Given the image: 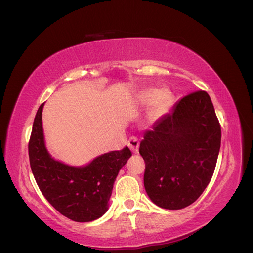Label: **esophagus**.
<instances>
[{
	"mask_svg": "<svg viewBox=\"0 0 253 253\" xmlns=\"http://www.w3.org/2000/svg\"><path fill=\"white\" fill-rule=\"evenodd\" d=\"M127 146L130 147L133 153L138 152V146H140V140L136 136H131L127 141Z\"/></svg>",
	"mask_w": 253,
	"mask_h": 253,
	"instance_id": "obj_1",
	"label": "esophagus"
}]
</instances>
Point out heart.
Returning a JSON list of instances; mask_svg holds the SVG:
<instances>
[{
	"label": "heart",
	"instance_id": "b5f03b06",
	"mask_svg": "<svg viewBox=\"0 0 253 253\" xmlns=\"http://www.w3.org/2000/svg\"><path fill=\"white\" fill-rule=\"evenodd\" d=\"M137 99L143 105H148L155 100L153 106L152 115L153 117H159L168 110V108L171 105L172 97L168 91L159 92L156 89H145L138 94Z\"/></svg>",
	"mask_w": 253,
	"mask_h": 253
}]
</instances>
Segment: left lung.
<instances>
[{
    "mask_svg": "<svg viewBox=\"0 0 253 253\" xmlns=\"http://www.w3.org/2000/svg\"><path fill=\"white\" fill-rule=\"evenodd\" d=\"M220 138V125L208 92L198 90L181 98L171 113L144 133L140 144L149 199L167 210L195 202L212 179Z\"/></svg>",
    "mask_w": 253,
    "mask_h": 253,
    "instance_id": "obj_1",
    "label": "left lung"
}]
</instances>
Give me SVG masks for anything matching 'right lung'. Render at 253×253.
I'll use <instances>...</instances> for the list:
<instances>
[{
	"label": "right lung",
	"instance_id": "1",
	"mask_svg": "<svg viewBox=\"0 0 253 253\" xmlns=\"http://www.w3.org/2000/svg\"><path fill=\"white\" fill-rule=\"evenodd\" d=\"M43 104L36 113L28 143L30 168L48 202L65 217L79 223L91 221L106 213L113 183L132 153L127 146L95 158L85 167L56 162L44 146Z\"/></svg>",
	"mask_w": 253,
	"mask_h": 253
}]
</instances>
